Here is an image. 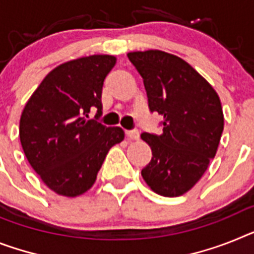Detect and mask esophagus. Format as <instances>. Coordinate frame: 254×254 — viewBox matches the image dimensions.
Returning a JSON list of instances; mask_svg holds the SVG:
<instances>
[{"label": "esophagus", "instance_id": "1", "mask_svg": "<svg viewBox=\"0 0 254 254\" xmlns=\"http://www.w3.org/2000/svg\"><path fill=\"white\" fill-rule=\"evenodd\" d=\"M127 139H130V140L138 139V138H139V131H138L137 129H134V130H127Z\"/></svg>", "mask_w": 254, "mask_h": 254}]
</instances>
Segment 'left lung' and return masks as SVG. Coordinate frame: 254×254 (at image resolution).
Segmentation results:
<instances>
[{"label":"left lung","mask_w":254,"mask_h":254,"mask_svg":"<svg viewBox=\"0 0 254 254\" xmlns=\"http://www.w3.org/2000/svg\"><path fill=\"white\" fill-rule=\"evenodd\" d=\"M127 58L143 78L151 112L163 116V133H142L152 159L142 177L161 196H181L195 186L216 156L223 112L216 90L176 55L134 51Z\"/></svg>","instance_id":"1"}]
</instances>
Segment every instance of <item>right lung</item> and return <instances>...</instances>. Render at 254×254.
Listing matches in <instances>:
<instances>
[{
    "mask_svg": "<svg viewBox=\"0 0 254 254\" xmlns=\"http://www.w3.org/2000/svg\"><path fill=\"white\" fill-rule=\"evenodd\" d=\"M116 63L112 55H90L54 68L29 98L19 135L31 167L59 195L74 197L94 185L106 155L125 134L107 127L102 115V89ZM96 119H88L91 109Z\"/></svg>",
    "mask_w": 254,
    "mask_h": 254,
    "instance_id": "obj_1",
    "label": "right lung"
}]
</instances>
